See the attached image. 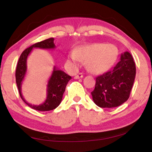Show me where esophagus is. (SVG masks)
<instances>
[{"label":"esophagus","mask_w":152,"mask_h":152,"mask_svg":"<svg viewBox=\"0 0 152 152\" xmlns=\"http://www.w3.org/2000/svg\"><path fill=\"white\" fill-rule=\"evenodd\" d=\"M83 77V73H79V74L76 75L74 78H76V79H78V78H81Z\"/></svg>","instance_id":"1"}]
</instances>
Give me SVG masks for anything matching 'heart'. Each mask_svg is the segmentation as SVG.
<instances>
[{
	"instance_id": "b5f03b06",
	"label": "heart",
	"mask_w": 152,
	"mask_h": 152,
	"mask_svg": "<svg viewBox=\"0 0 152 152\" xmlns=\"http://www.w3.org/2000/svg\"><path fill=\"white\" fill-rule=\"evenodd\" d=\"M118 56V48L115 46L96 43L77 48L74 53L69 54V61L74 66L78 65L80 60L87 62L89 71L100 74L108 72L115 65Z\"/></svg>"
}]
</instances>
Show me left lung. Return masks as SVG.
<instances>
[{
  "label": "left lung",
  "instance_id": "left-lung-1",
  "mask_svg": "<svg viewBox=\"0 0 152 152\" xmlns=\"http://www.w3.org/2000/svg\"><path fill=\"white\" fill-rule=\"evenodd\" d=\"M135 78V64L128 51L121 54L113 70L97 76L91 92L94 104L101 108H115L128 100Z\"/></svg>",
  "mask_w": 152,
  "mask_h": 152
}]
</instances>
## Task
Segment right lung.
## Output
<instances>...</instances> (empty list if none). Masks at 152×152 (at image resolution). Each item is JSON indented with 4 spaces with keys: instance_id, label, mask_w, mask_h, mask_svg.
<instances>
[{
    "instance_id": "add662e5",
    "label": "right lung",
    "mask_w": 152,
    "mask_h": 152,
    "mask_svg": "<svg viewBox=\"0 0 152 152\" xmlns=\"http://www.w3.org/2000/svg\"><path fill=\"white\" fill-rule=\"evenodd\" d=\"M33 48H39L42 49H54L56 48L54 44V38H49L44 41L37 42L29 48L24 50L20 56L16 69V83L22 100L30 108L39 111H48L53 110L59 106L62 102V96L65 91L68 82L72 77L63 71L58 69L54 66L52 74L48 79L46 88V99L45 102L39 105H32L28 103L23 98L21 93V86L26 72H27V59Z\"/></svg>"
}]
</instances>
